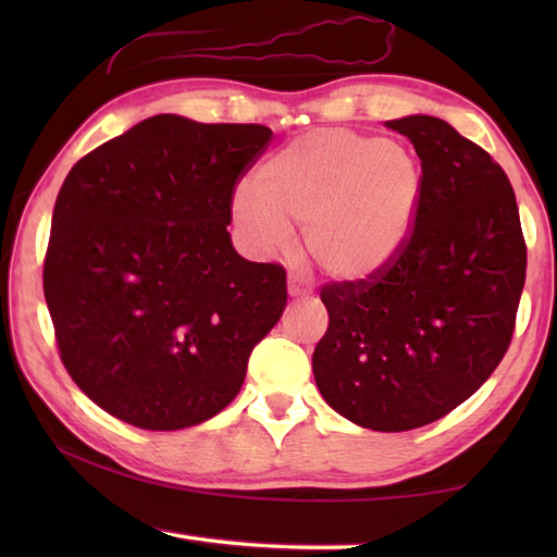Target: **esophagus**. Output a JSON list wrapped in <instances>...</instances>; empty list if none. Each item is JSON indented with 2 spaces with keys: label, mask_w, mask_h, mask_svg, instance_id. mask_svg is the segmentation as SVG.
I'll return each mask as SVG.
<instances>
[{
  "label": "esophagus",
  "mask_w": 557,
  "mask_h": 557,
  "mask_svg": "<svg viewBox=\"0 0 557 557\" xmlns=\"http://www.w3.org/2000/svg\"><path fill=\"white\" fill-rule=\"evenodd\" d=\"M287 292H289V297H309V295H312V287H307L305 282H301L299 277L289 275V280H287Z\"/></svg>",
  "instance_id": "esophagus-1"
}]
</instances>
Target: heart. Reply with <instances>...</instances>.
I'll return each mask as SVG.
<instances>
[{
    "label": "heart",
    "mask_w": 557,
    "mask_h": 557,
    "mask_svg": "<svg viewBox=\"0 0 557 557\" xmlns=\"http://www.w3.org/2000/svg\"><path fill=\"white\" fill-rule=\"evenodd\" d=\"M422 174L408 149L354 129H314L258 169L256 191L233 196V221L258 250L285 248L305 223V248L334 280H369L410 240Z\"/></svg>",
    "instance_id": "obj_1"
}]
</instances>
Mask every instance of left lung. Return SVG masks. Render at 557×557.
<instances>
[{
  "mask_svg": "<svg viewBox=\"0 0 557 557\" xmlns=\"http://www.w3.org/2000/svg\"><path fill=\"white\" fill-rule=\"evenodd\" d=\"M412 143L422 196L410 240L369 280L322 287L329 329L312 371L332 408L375 432L445 418L502 363L525 282L511 182L449 122H385Z\"/></svg>",
  "mask_w": 557,
  "mask_h": 557,
  "instance_id": "1",
  "label": "left lung"
}]
</instances>
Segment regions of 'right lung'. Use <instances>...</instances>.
<instances>
[{
	"label": "right lung",
	"instance_id": "right-lung-1",
	"mask_svg": "<svg viewBox=\"0 0 557 557\" xmlns=\"http://www.w3.org/2000/svg\"><path fill=\"white\" fill-rule=\"evenodd\" d=\"M270 139L154 115L65 176L44 295L65 371L117 420L184 430L219 414L285 312V268L240 258L225 228Z\"/></svg>",
	"mask_w": 557,
	"mask_h": 557
}]
</instances>
